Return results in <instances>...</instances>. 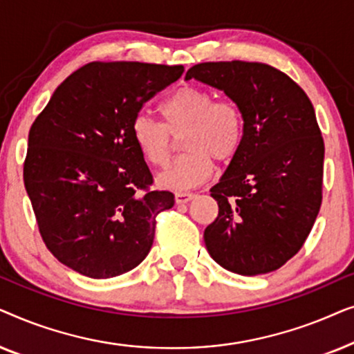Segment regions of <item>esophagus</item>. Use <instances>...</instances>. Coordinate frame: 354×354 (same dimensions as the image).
Here are the masks:
<instances>
[{"mask_svg": "<svg viewBox=\"0 0 354 354\" xmlns=\"http://www.w3.org/2000/svg\"><path fill=\"white\" fill-rule=\"evenodd\" d=\"M195 196H196L195 193H190V192H177L176 193V203H177V205H183V203L192 201Z\"/></svg>", "mask_w": 354, "mask_h": 354, "instance_id": "esophagus-1", "label": "esophagus"}]
</instances>
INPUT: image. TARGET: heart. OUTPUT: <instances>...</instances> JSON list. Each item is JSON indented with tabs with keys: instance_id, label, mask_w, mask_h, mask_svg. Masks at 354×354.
Here are the masks:
<instances>
[{
	"instance_id": "1",
	"label": "heart",
	"mask_w": 354,
	"mask_h": 354,
	"mask_svg": "<svg viewBox=\"0 0 354 354\" xmlns=\"http://www.w3.org/2000/svg\"><path fill=\"white\" fill-rule=\"evenodd\" d=\"M164 122L140 113L132 120V138L145 161L164 167L182 138L185 154L159 176V185L185 190L206 182L214 171V159L227 164L243 147L245 119L230 98H214L201 86L182 85L161 103Z\"/></svg>"
}]
</instances>
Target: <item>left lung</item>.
Returning a JSON list of instances; mask_svg holds the SVG:
<instances>
[{"mask_svg":"<svg viewBox=\"0 0 354 354\" xmlns=\"http://www.w3.org/2000/svg\"><path fill=\"white\" fill-rule=\"evenodd\" d=\"M185 79L224 90L245 119L243 147L211 188L219 214L206 248L230 272L277 270L301 250L322 203L324 138L311 100L264 62H201Z\"/></svg>","mask_w":354,"mask_h":354,"instance_id":"8db88e82","label":"left lung"}]
</instances>
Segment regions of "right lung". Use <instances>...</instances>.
<instances>
[{"label": "right lung", "mask_w": 354, "mask_h": 354, "mask_svg": "<svg viewBox=\"0 0 354 354\" xmlns=\"http://www.w3.org/2000/svg\"><path fill=\"white\" fill-rule=\"evenodd\" d=\"M182 74V66L88 62L33 120L24 183L46 248L75 272L115 277L151 250L156 216L171 209L174 195L151 188L130 127Z\"/></svg>", "instance_id": "add662e5"}]
</instances>
